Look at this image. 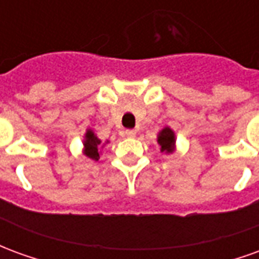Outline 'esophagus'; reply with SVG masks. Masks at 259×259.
<instances>
[{
  "label": "esophagus",
  "instance_id": "34e87169",
  "mask_svg": "<svg viewBox=\"0 0 259 259\" xmlns=\"http://www.w3.org/2000/svg\"><path fill=\"white\" fill-rule=\"evenodd\" d=\"M124 135H126V137H135L136 130H126V132H124Z\"/></svg>",
  "mask_w": 259,
  "mask_h": 259
}]
</instances>
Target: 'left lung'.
Here are the masks:
<instances>
[{
	"label": "left lung",
	"mask_w": 259,
	"mask_h": 259,
	"mask_svg": "<svg viewBox=\"0 0 259 259\" xmlns=\"http://www.w3.org/2000/svg\"><path fill=\"white\" fill-rule=\"evenodd\" d=\"M175 132L170 127H163L159 133H158V144L161 146V151L170 154L175 151Z\"/></svg>",
	"instance_id": "obj_1"
}]
</instances>
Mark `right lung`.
Segmentation results:
<instances>
[{
    "instance_id": "add662e5",
    "label": "right lung",
    "mask_w": 259,
    "mask_h": 259,
    "mask_svg": "<svg viewBox=\"0 0 259 259\" xmlns=\"http://www.w3.org/2000/svg\"><path fill=\"white\" fill-rule=\"evenodd\" d=\"M83 146H84L85 157H89L90 159H94V161H98V158H100V147H101V140L94 135V132H93V130L89 129L87 132H85Z\"/></svg>"
}]
</instances>
